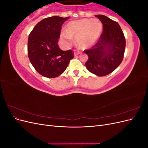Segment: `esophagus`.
Here are the masks:
<instances>
[{
	"label": "esophagus",
	"mask_w": 148,
	"mask_h": 148,
	"mask_svg": "<svg viewBox=\"0 0 148 148\" xmlns=\"http://www.w3.org/2000/svg\"><path fill=\"white\" fill-rule=\"evenodd\" d=\"M81 53V52L78 51L77 52H76V51H75V57H77V56L79 54V53Z\"/></svg>",
	"instance_id": "34e87169"
}]
</instances>
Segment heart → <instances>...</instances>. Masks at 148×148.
<instances>
[{
    "mask_svg": "<svg viewBox=\"0 0 148 148\" xmlns=\"http://www.w3.org/2000/svg\"><path fill=\"white\" fill-rule=\"evenodd\" d=\"M101 29V23L97 19L72 21L67 25L66 31H64L61 33V37L68 45L72 43V37H74L77 38L79 46L86 48L95 42Z\"/></svg>",
    "mask_w": 148,
    "mask_h": 148,
    "instance_id": "obj_1",
    "label": "heart"
}]
</instances>
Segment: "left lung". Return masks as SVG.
Here are the masks:
<instances>
[{"label":"left lung","instance_id":"8db88e82","mask_svg":"<svg viewBox=\"0 0 148 148\" xmlns=\"http://www.w3.org/2000/svg\"><path fill=\"white\" fill-rule=\"evenodd\" d=\"M96 16L103 25V31L91 49L84 51L88 56L85 65L91 73L103 77L112 72L122 63L126 41L117 21L105 15Z\"/></svg>","mask_w":148,"mask_h":148}]
</instances>
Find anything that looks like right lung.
<instances>
[{
    "label": "right lung",
    "instance_id": "right-lung-1",
    "mask_svg": "<svg viewBox=\"0 0 148 148\" xmlns=\"http://www.w3.org/2000/svg\"><path fill=\"white\" fill-rule=\"evenodd\" d=\"M69 18L53 16L34 26L28 41V54L38 72L47 78H56L64 72L71 59L72 50L62 51L58 46L62 26Z\"/></svg>",
    "mask_w": 148,
    "mask_h": 148
}]
</instances>
